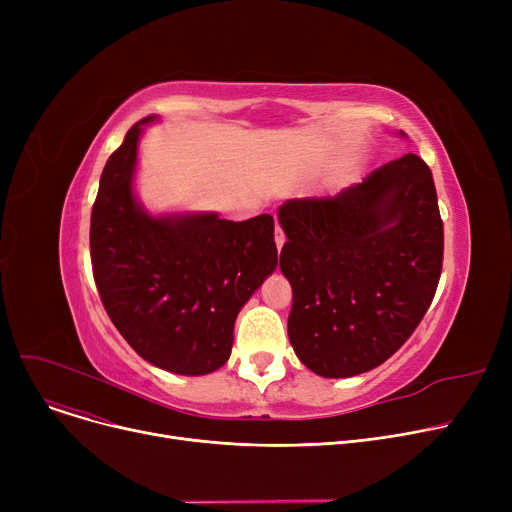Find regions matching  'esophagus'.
Segmentation results:
<instances>
[{
    "label": "esophagus",
    "instance_id": "esophagus-1",
    "mask_svg": "<svg viewBox=\"0 0 512 512\" xmlns=\"http://www.w3.org/2000/svg\"><path fill=\"white\" fill-rule=\"evenodd\" d=\"M284 242H286V236H284L282 228L276 224V247H278V251L284 247Z\"/></svg>",
    "mask_w": 512,
    "mask_h": 512
}]
</instances>
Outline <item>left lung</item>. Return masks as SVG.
<instances>
[{"instance_id":"8db88e82","label":"left lung","mask_w":512,"mask_h":512,"mask_svg":"<svg viewBox=\"0 0 512 512\" xmlns=\"http://www.w3.org/2000/svg\"><path fill=\"white\" fill-rule=\"evenodd\" d=\"M278 220L288 238V338L301 363L351 378L390 359L442 274L444 224L425 161L407 153L334 197L288 199Z\"/></svg>"}]
</instances>
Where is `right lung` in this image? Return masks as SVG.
<instances>
[{
	"mask_svg": "<svg viewBox=\"0 0 512 512\" xmlns=\"http://www.w3.org/2000/svg\"><path fill=\"white\" fill-rule=\"evenodd\" d=\"M134 124L110 155L91 211V263L101 303L124 340L151 365L180 375L220 369L234 321L278 265L274 218L215 213L151 215L134 197Z\"/></svg>",
	"mask_w": 512,
	"mask_h": 512,
	"instance_id": "add662e5",
	"label": "right lung"
}]
</instances>
